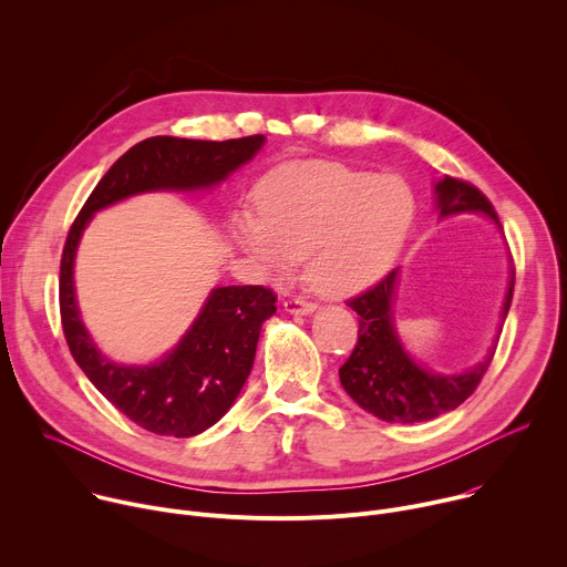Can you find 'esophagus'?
Wrapping results in <instances>:
<instances>
[{"instance_id":"34e87169","label":"esophagus","mask_w":567,"mask_h":567,"mask_svg":"<svg viewBox=\"0 0 567 567\" xmlns=\"http://www.w3.org/2000/svg\"><path fill=\"white\" fill-rule=\"evenodd\" d=\"M285 309L289 311V313H311L313 309H316V305L313 302H309V300H302V298H289V300H285Z\"/></svg>"}]
</instances>
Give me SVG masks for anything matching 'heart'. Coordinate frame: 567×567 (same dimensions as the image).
<instances>
[{
  "instance_id": "b5f03b06",
  "label": "heart",
  "mask_w": 567,
  "mask_h": 567,
  "mask_svg": "<svg viewBox=\"0 0 567 567\" xmlns=\"http://www.w3.org/2000/svg\"><path fill=\"white\" fill-rule=\"evenodd\" d=\"M258 213H239L235 237L260 271L287 278L307 256L309 285L330 298L372 287L394 262L415 213L401 179L332 161L274 168L256 190Z\"/></svg>"
}]
</instances>
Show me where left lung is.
Listing matches in <instances>:
<instances>
[{
    "label": "left lung",
    "mask_w": 567,
    "mask_h": 567,
    "mask_svg": "<svg viewBox=\"0 0 567 567\" xmlns=\"http://www.w3.org/2000/svg\"><path fill=\"white\" fill-rule=\"evenodd\" d=\"M437 210L442 217L453 213H484L498 224L492 202L473 184L444 175L435 184ZM396 269L383 276L374 287L350 298L348 305L359 313V339L350 359L341 365L339 377L346 392L359 406L383 422L417 424L435 420L464 403L480 379L492 365L496 346L489 357L464 374H433L417 365L401 348L394 322L392 298ZM514 296V271L503 305V318L509 311Z\"/></svg>",
    "instance_id": "obj_1"
}]
</instances>
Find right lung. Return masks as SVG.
<instances>
[{"label":"right lung","mask_w":567,"mask_h":567,"mask_svg":"<svg viewBox=\"0 0 567 567\" xmlns=\"http://www.w3.org/2000/svg\"><path fill=\"white\" fill-rule=\"evenodd\" d=\"M254 134L228 141L152 136L130 147L105 173L73 219L60 260V318L66 346L87 379L127 420L154 435L193 437L233 406L245 385L262 322L276 313V293L262 285L217 287L179 346L152 365L105 359L80 320L73 260L92 215L130 195L197 190L224 182L262 147Z\"/></svg>","instance_id":"obj_1"}]
</instances>
